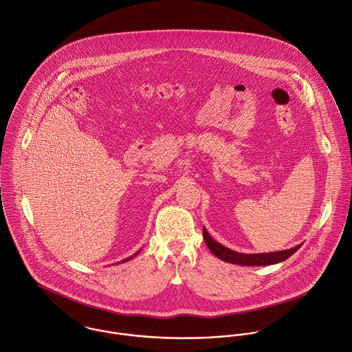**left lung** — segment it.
Segmentation results:
<instances>
[{"label":"left lung","mask_w":352,"mask_h":352,"mask_svg":"<svg viewBox=\"0 0 352 352\" xmlns=\"http://www.w3.org/2000/svg\"><path fill=\"white\" fill-rule=\"evenodd\" d=\"M203 237L206 241V245L208 250L221 261L233 263V265H241V266H267V265H276L280 262L287 261L289 256H292L302 244L284 251H276V252H267V254H240L230 248H226L225 245L215 241L207 232L206 228H203Z\"/></svg>","instance_id":"left-lung-1"}]
</instances>
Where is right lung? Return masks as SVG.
<instances>
[{
  "instance_id": "1",
  "label": "right lung",
  "mask_w": 352,
  "mask_h": 352,
  "mask_svg": "<svg viewBox=\"0 0 352 352\" xmlns=\"http://www.w3.org/2000/svg\"><path fill=\"white\" fill-rule=\"evenodd\" d=\"M137 254H140V251H138ZM137 254H134V256H135ZM130 259H133V256H130V258H127V259H124V261H122V262H127V261H130Z\"/></svg>"
}]
</instances>
